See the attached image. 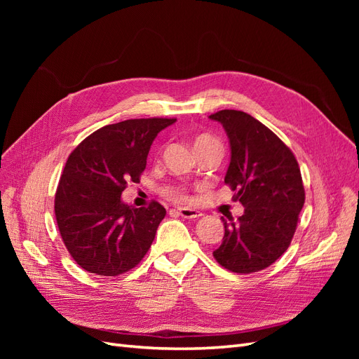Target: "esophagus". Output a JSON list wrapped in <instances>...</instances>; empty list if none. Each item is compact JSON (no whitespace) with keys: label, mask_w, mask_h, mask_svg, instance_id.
<instances>
[{"label":"esophagus","mask_w":359,"mask_h":359,"mask_svg":"<svg viewBox=\"0 0 359 359\" xmlns=\"http://www.w3.org/2000/svg\"><path fill=\"white\" fill-rule=\"evenodd\" d=\"M177 211L181 217H184V219H198V217L202 215L201 211L193 210V208H178Z\"/></svg>","instance_id":"esophagus-1"}]
</instances>
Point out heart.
<instances>
[{
    "mask_svg": "<svg viewBox=\"0 0 359 359\" xmlns=\"http://www.w3.org/2000/svg\"><path fill=\"white\" fill-rule=\"evenodd\" d=\"M222 148L220 142L217 140L215 137L212 136H208V135H201L196 137V140H194V148H196V151H201V149H205V148ZM165 194L172 199H177V201H186L187 199V194H186V190H184L182 187H178V186H169V187H165Z\"/></svg>",
    "mask_w": 359,
    "mask_h": 359,
    "instance_id": "obj_1",
    "label": "heart"
}]
</instances>
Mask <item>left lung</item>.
<instances>
[{
  "instance_id": "left-lung-1",
  "label": "left lung",
  "mask_w": 359,
  "mask_h": 359,
  "mask_svg": "<svg viewBox=\"0 0 359 359\" xmlns=\"http://www.w3.org/2000/svg\"><path fill=\"white\" fill-rule=\"evenodd\" d=\"M229 137L231 163L224 182L244 214L223 219L224 236L214 259L238 274L257 273L283 255L297 231L306 201L292 151L252 115L224 109L210 115Z\"/></svg>"
}]
</instances>
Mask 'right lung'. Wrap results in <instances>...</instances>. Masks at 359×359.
Instances as JSON below:
<instances>
[{
	"instance_id": "obj_1",
	"label": "right lung",
	"mask_w": 359,
	"mask_h": 359,
	"mask_svg": "<svg viewBox=\"0 0 359 359\" xmlns=\"http://www.w3.org/2000/svg\"><path fill=\"white\" fill-rule=\"evenodd\" d=\"M175 121L139 118L109 124L72 151L55 193V217L64 245L88 273H127L153 244L166 210L156 201L135 208L121 201V193L127 182H139L151 144Z\"/></svg>"
}]
</instances>
